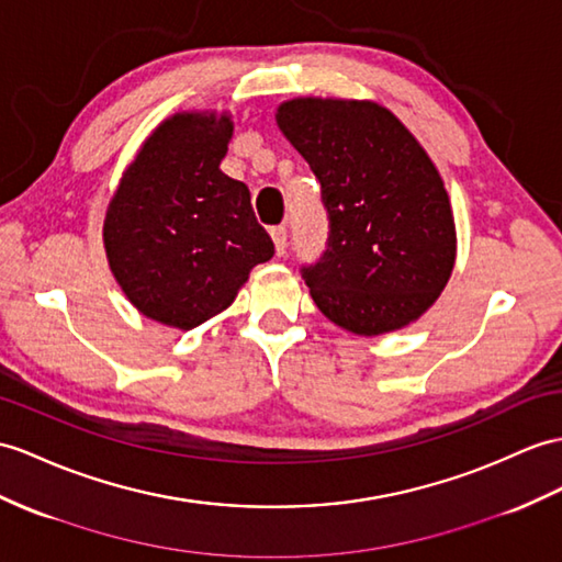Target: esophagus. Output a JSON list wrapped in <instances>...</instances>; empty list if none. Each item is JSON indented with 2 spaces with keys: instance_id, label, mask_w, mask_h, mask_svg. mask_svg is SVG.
Returning a JSON list of instances; mask_svg holds the SVG:
<instances>
[{
  "instance_id": "1",
  "label": "esophagus",
  "mask_w": 562,
  "mask_h": 562,
  "mask_svg": "<svg viewBox=\"0 0 562 562\" xmlns=\"http://www.w3.org/2000/svg\"><path fill=\"white\" fill-rule=\"evenodd\" d=\"M271 240L273 248H277V255L285 252V245H289V228L285 226H273L271 228Z\"/></svg>"
}]
</instances>
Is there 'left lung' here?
<instances>
[{
    "mask_svg": "<svg viewBox=\"0 0 562 562\" xmlns=\"http://www.w3.org/2000/svg\"><path fill=\"white\" fill-rule=\"evenodd\" d=\"M277 123L319 178L328 214L326 250L303 267L314 305L358 336L419 319L456 265L453 212L424 147L367 100H289Z\"/></svg>",
    "mask_w": 562,
    "mask_h": 562,
    "instance_id": "obj_1",
    "label": "left lung"
}]
</instances>
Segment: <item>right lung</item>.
<instances>
[{
	"instance_id": "add662e5",
	"label": "right lung",
	"mask_w": 562,
	"mask_h": 562,
	"mask_svg": "<svg viewBox=\"0 0 562 562\" xmlns=\"http://www.w3.org/2000/svg\"><path fill=\"white\" fill-rule=\"evenodd\" d=\"M231 135L228 114L161 121L104 216V250L121 291L145 317L183 331L224 312L252 267L273 257L248 186L218 169Z\"/></svg>"
}]
</instances>
